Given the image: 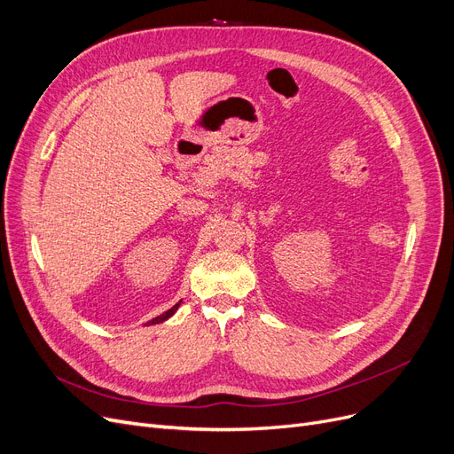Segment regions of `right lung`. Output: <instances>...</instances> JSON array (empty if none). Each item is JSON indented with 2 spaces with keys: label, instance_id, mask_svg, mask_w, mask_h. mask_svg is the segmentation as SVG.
<instances>
[{
  "label": "right lung",
  "instance_id": "right-lung-1",
  "mask_svg": "<svg viewBox=\"0 0 454 454\" xmlns=\"http://www.w3.org/2000/svg\"><path fill=\"white\" fill-rule=\"evenodd\" d=\"M178 307H180V301L178 303H175L173 307H171V309H168L166 313H161L160 317H156V318H153V320H149L147 322V325H153V324H160V322H166L168 318H171L175 313H176V309H178Z\"/></svg>",
  "mask_w": 454,
  "mask_h": 454
}]
</instances>
